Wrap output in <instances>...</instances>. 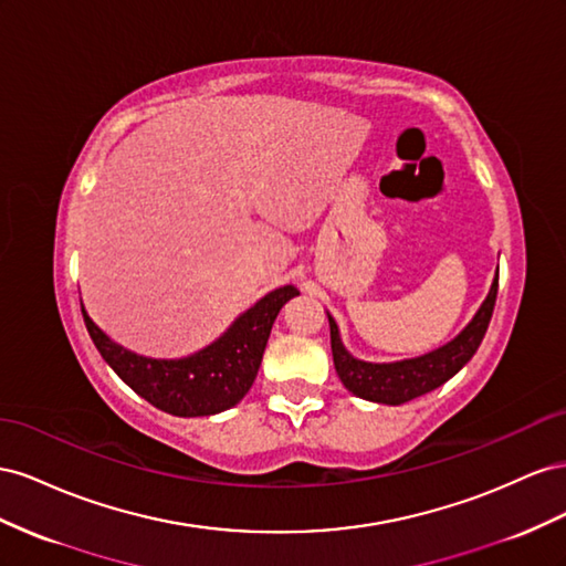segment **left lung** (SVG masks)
Wrapping results in <instances>:
<instances>
[{"mask_svg": "<svg viewBox=\"0 0 566 566\" xmlns=\"http://www.w3.org/2000/svg\"><path fill=\"white\" fill-rule=\"evenodd\" d=\"M497 296V272L491 284V292L481 308L472 317L453 342L436 348L431 353L419 355V358L398 360V363H365L353 358L342 344L338 327L334 317H329V334H332V355L338 379L344 381L346 389L365 400L384 402V406H400L412 398L424 396L433 389H439L450 377H455L460 369L472 360L479 344L483 342V334L489 329V322L495 308Z\"/></svg>", "mask_w": 566, "mask_h": 566, "instance_id": "8db88e82", "label": "left lung"}]
</instances>
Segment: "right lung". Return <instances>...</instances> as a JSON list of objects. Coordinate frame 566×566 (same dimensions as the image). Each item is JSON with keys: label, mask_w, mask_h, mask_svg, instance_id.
Returning <instances> with one entry per match:
<instances>
[{"label": "right lung", "mask_w": 566, "mask_h": 566, "mask_svg": "<svg viewBox=\"0 0 566 566\" xmlns=\"http://www.w3.org/2000/svg\"><path fill=\"white\" fill-rule=\"evenodd\" d=\"M294 296H298V289L292 284L274 289L247 313H241L211 346L180 360L144 358L111 342L85 308L83 317L96 350L137 396L175 417H208L234 408L249 394L274 317Z\"/></svg>", "instance_id": "right-lung-1"}]
</instances>
